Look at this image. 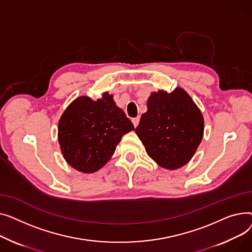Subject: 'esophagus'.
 I'll use <instances>...</instances> for the list:
<instances>
[{
  "label": "esophagus",
  "mask_w": 252,
  "mask_h": 252,
  "mask_svg": "<svg viewBox=\"0 0 252 252\" xmlns=\"http://www.w3.org/2000/svg\"><path fill=\"white\" fill-rule=\"evenodd\" d=\"M132 123H133V125H134V127H136V126L138 125V123H139V117L133 118V119H132Z\"/></svg>",
  "instance_id": "obj_1"
}]
</instances>
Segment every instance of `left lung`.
Here are the masks:
<instances>
[{"label":"left lung","instance_id":"obj_1","mask_svg":"<svg viewBox=\"0 0 252 252\" xmlns=\"http://www.w3.org/2000/svg\"><path fill=\"white\" fill-rule=\"evenodd\" d=\"M203 117L189 94L177 87L153 93L135 132L145 151L168 170L183 167L194 156L203 136Z\"/></svg>","mask_w":252,"mask_h":252}]
</instances>
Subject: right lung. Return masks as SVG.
I'll return each instance as SVG.
<instances>
[{
    "instance_id": "obj_1",
    "label": "right lung",
    "mask_w": 252,
    "mask_h": 252,
    "mask_svg": "<svg viewBox=\"0 0 252 252\" xmlns=\"http://www.w3.org/2000/svg\"><path fill=\"white\" fill-rule=\"evenodd\" d=\"M134 130L113 95L105 93L96 100L80 96L63 113L58 125V140L68 164L82 173L105 166L122 136Z\"/></svg>"
}]
</instances>
